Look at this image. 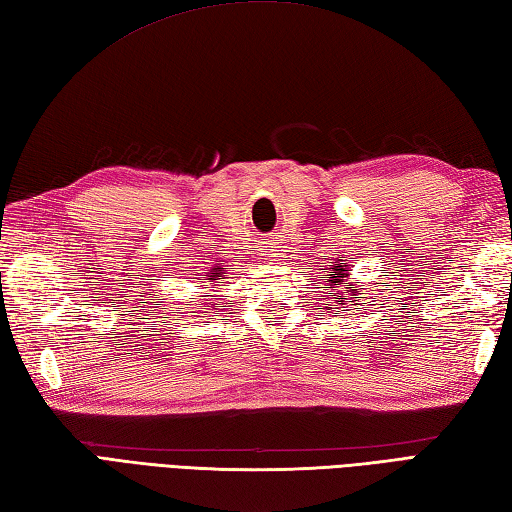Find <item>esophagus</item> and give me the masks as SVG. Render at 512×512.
Here are the masks:
<instances>
[{"mask_svg": "<svg viewBox=\"0 0 512 512\" xmlns=\"http://www.w3.org/2000/svg\"><path fill=\"white\" fill-rule=\"evenodd\" d=\"M266 250L270 253V257H277V246H268Z\"/></svg>", "mask_w": 512, "mask_h": 512, "instance_id": "1", "label": "esophagus"}]
</instances>
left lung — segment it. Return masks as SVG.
<instances>
[{"label":"left lung","mask_w":512,"mask_h":512,"mask_svg":"<svg viewBox=\"0 0 512 512\" xmlns=\"http://www.w3.org/2000/svg\"><path fill=\"white\" fill-rule=\"evenodd\" d=\"M321 277L325 279L323 286H325V292H323V308H317V310H330L334 317L339 314L343 308L347 306H356V301L363 299V290L358 288V284L361 281H352V275H350V259H339L334 257L332 262H328V266L321 268ZM321 281V279H319ZM348 286L345 287L344 284ZM346 290L343 291L342 288Z\"/></svg>","instance_id":"left-lung-1"}]
</instances>
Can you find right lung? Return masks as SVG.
<instances>
[{
    "label": "right lung",
    "instance_id": "1",
    "mask_svg": "<svg viewBox=\"0 0 512 512\" xmlns=\"http://www.w3.org/2000/svg\"><path fill=\"white\" fill-rule=\"evenodd\" d=\"M226 275H228L226 268H222L220 264H217V266L206 270V273H202V279H209V281H213V284H220V281H217V279H226ZM204 310H220V303H211V306H206Z\"/></svg>",
    "mask_w": 512,
    "mask_h": 512
}]
</instances>
